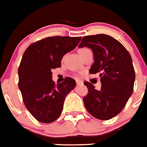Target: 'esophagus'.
<instances>
[{
  "label": "esophagus",
  "instance_id": "34e87169",
  "mask_svg": "<svg viewBox=\"0 0 147 147\" xmlns=\"http://www.w3.org/2000/svg\"><path fill=\"white\" fill-rule=\"evenodd\" d=\"M76 83H77L78 85H79V84H84L82 80H76Z\"/></svg>",
  "mask_w": 147,
  "mask_h": 147
}]
</instances>
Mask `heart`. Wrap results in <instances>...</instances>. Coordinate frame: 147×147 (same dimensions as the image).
<instances>
[{
	"mask_svg": "<svg viewBox=\"0 0 147 147\" xmlns=\"http://www.w3.org/2000/svg\"><path fill=\"white\" fill-rule=\"evenodd\" d=\"M88 51V48H85V47H82V48L78 49V52L79 55H81V54H82V53H84V52H85V51Z\"/></svg>",
	"mask_w": 147,
	"mask_h": 147,
	"instance_id": "b5f03b06",
	"label": "heart"
}]
</instances>
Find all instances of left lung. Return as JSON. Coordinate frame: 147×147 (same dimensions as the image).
I'll use <instances>...</instances> for the list:
<instances>
[{
	"label": "left lung",
	"mask_w": 147,
	"mask_h": 147,
	"mask_svg": "<svg viewBox=\"0 0 147 147\" xmlns=\"http://www.w3.org/2000/svg\"><path fill=\"white\" fill-rule=\"evenodd\" d=\"M92 50L94 62L90 74L100 73L101 89L91 83H84L88 94L84 103L90 115L100 120H109L121 112L131 96L135 72L131 57L116 39L104 34L84 37L78 47Z\"/></svg>",
	"instance_id": "obj_1"
}]
</instances>
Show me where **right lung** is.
Instances as JSON below:
<instances>
[{
    "label": "right lung",
    "mask_w": 147,
    "mask_h": 147,
    "mask_svg": "<svg viewBox=\"0 0 147 147\" xmlns=\"http://www.w3.org/2000/svg\"><path fill=\"white\" fill-rule=\"evenodd\" d=\"M81 37H50L34 43L23 53L19 88L25 106L40 122L51 123L61 114L65 96L76 88V81L65 78L56 86L52 69L61 65L65 53L76 48Z\"/></svg>",
    "instance_id": "add662e5"
}]
</instances>
